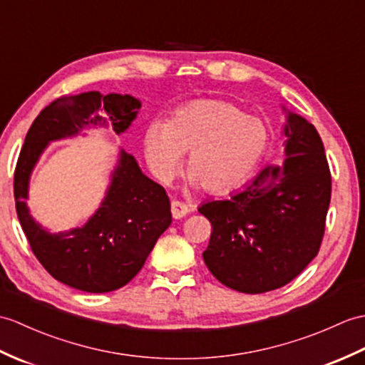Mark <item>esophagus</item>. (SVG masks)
<instances>
[{"mask_svg": "<svg viewBox=\"0 0 365 365\" xmlns=\"http://www.w3.org/2000/svg\"><path fill=\"white\" fill-rule=\"evenodd\" d=\"M188 211H190V208L186 207L183 202H180V200L171 202V213H173L174 219H182L183 216L188 215Z\"/></svg>", "mask_w": 365, "mask_h": 365, "instance_id": "obj_1", "label": "esophagus"}]
</instances>
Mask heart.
Returning <instances> with one entry per match:
<instances>
[{
  "mask_svg": "<svg viewBox=\"0 0 365 365\" xmlns=\"http://www.w3.org/2000/svg\"><path fill=\"white\" fill-rule=\"evenodd\" d=\"M270 132L264 121L233 103L197 99L179 107L166 124L144 135V157L160 182L168 183L188 152L185 173L210 194H224L249 179L266 155Z\"/></svg>",
  "mask_w": 365,
  "mask_h": 365,
  "instance_id": "heart-1",
  "label": "heart"
}]
</instances>
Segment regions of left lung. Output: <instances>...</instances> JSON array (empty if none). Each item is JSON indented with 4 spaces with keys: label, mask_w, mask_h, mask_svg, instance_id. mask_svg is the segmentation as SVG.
<instances>
[{
    "label": "left lung",
    "mask_w": 365,
    "mask_h": 365,
    "mask_svg": "<svg viewBox=\"0 0 365 365\" xmlns=\"http://www.w3.org/2000/svg\"><path fill=\"white\" fill-rule=\"evenodd\" d=\"M286 160L269 165L230 199L199 207L211 222L210 272L244 294L274 291L319 253L331 199V174L316 127L287 113Z\"/></svg>",
    "instance_id": "obj_1"
}]
</instances>
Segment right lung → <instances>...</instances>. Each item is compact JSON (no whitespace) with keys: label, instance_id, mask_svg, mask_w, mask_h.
<instances>
[{"label":"right lung","instance_id":"right-lung-1","mask_svg":"<svg viewBox=\"0 0 365 365\" xmlns=\"http://www.w3.org/2000/svg\"><path fill=\"white\" fill-rule=\"evenodd\" d=\"M140 107L138 99L116 93L62 96L41 110L24 138L14 174L16 215L40 264L74 289L101 294L129 283L171 224V203L163 186L144 175L137 160L121 150L107 196L88 222L49 233L34 221L26 205L31 173L49 141L78 135L86 125L110 124L120 135Z\"/></svg>","mask_w":365,"mask_h":365}]
</instances>
